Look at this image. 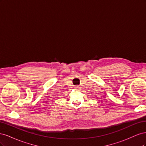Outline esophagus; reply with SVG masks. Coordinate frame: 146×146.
<instances>
[{"instance_id":"obj_1","label":"esophagus","mask_w":146,"mask_h":146,"mask_svg":"<svg viewBox=\"0 0 146 146\" xmlns=\"http://www.w3.org/2000/svg\"><path fill=\"white\" fill-rule=\"evenodd\" d=\"M74 88H75V89L77 90V89H79V88H80V87H79V86H76L74 87Z\"/></svg>"}]
</instances>
